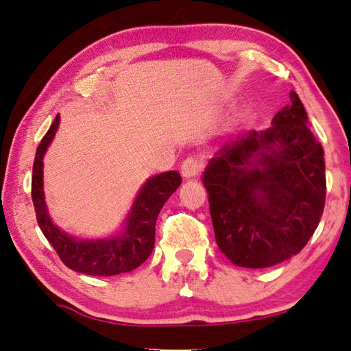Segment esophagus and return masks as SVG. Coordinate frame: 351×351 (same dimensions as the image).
<instances>
[{
    "label": "esophagus",
    "instance_id": "1",
    "mask_svg": "<svg viewBox=\"0 0 351 351\" xmlns=\"http://www.w3.org/2000/svg\"><path fill=\"white\" fill-rule=\"evenodd\" d=\"M202 169V161L197 156H189L184 159L181 165V175L184 178H193L199 173Z\"/></svg>",
    "mask_w": 351,
    "mask_h": 351
}]
</instances>
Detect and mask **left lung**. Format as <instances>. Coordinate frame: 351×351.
Listing matches in <instances>:
<instances>
[{
    "mask_svg": "<svg viewBox=\"0 0 351 351\" xmlns=\"http://www.w3.org/2000/svg\"><path fill=\"white\" fill-rule=\"evenodd\" d=\"M290 101L269 129L224 145L202 175L216 244L234 265L264 269L290 259L321 221L324 150L296 92Z\"/></svg>",
    "mask_w": 351,
    "mask_h": 351,
    "instance_id": "1",
    "label": "left lung"
}]
</instances>
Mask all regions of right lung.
Wrapping results in <instances>:
<instances>
[{"instance_id": "add662e5", "label": "right lung", "mask_w": 351, "mask_h": 351, "mask_svg": "<svg viewBox=\"0 0 351 351\" xmlns=\"http://www.w3.org/2000/svg\"><path fill=\"white\" fill-rule=\"evenodd\" d=\"M60 125V114L36 149L32 173V201L44 237L70 270L90 276H113L135 270L155 247V226L165 201L181 186L175 170L152 176L139 190L124 222V233L107 239H78L56 227L47 213L43 190V158Z\"/></svg>"}]
</instances>
